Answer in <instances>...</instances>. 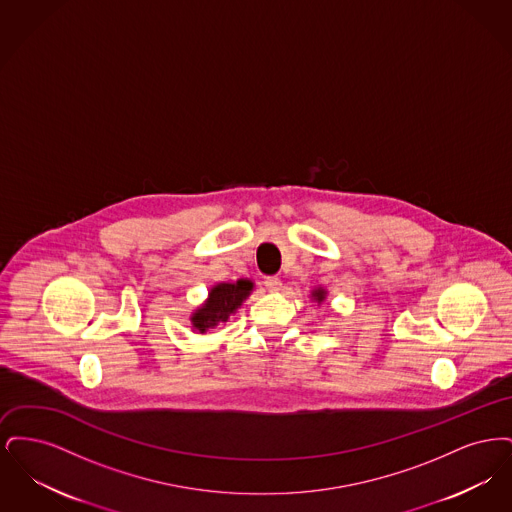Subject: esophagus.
Segmentation results:
<instances>
[{
    "label": "esophagus",
    "mask_w": 512,
    "mask_h": 512,
    "mask_svg": "<svg viewBox=\"0 0 512 512\" xmlns=\"http://www.w3.org/2000/svg\"><path fill=\"white\" fill-rule=\"evenodd\" d=\"M265 286H267L268 290L276 292V290H280L282 282H280V278H278V276H267V278H265Z\"/></svg>",
    "instance_id": "esophagus-1"
}]
</instances>
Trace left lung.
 Masks as SVG:
<instances>
[{"instance_id":"8db88e82","label":"left lung","mask_w":512,"mask_h":512,"mask_svg":"<svg viewBox=\"0 0 512 512\" xmlns=\"http://www.w3.org/2000/svg\"><path fill=\"white\" fill-rule=\"evenodd\" d=\"M311 297H313L317 303H322V301L326 299V290H322V288H315V290L311 292Z\"/></svg>"}]
</instances>
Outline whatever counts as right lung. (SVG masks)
Listing matches in <instances>:
<instances>
[{"mask_svg":"<svg viewBox=\"0 0 512 512\" xmlns=\"http://www.w3.org/2000/svg\"><path fill=\"white\" fill-rule=\"evenodd\" d=\"M253 292V282L240 278L236 282H220L211 288L207 301L195 309L190 317L195 332L205 334L209 328H215L220 322H226L230 315H234L247 295Z\"/></svg>","mask_w":512,"mask_h":512,"instance_id":"add662e5","label":"right lung"}]
</instances>
